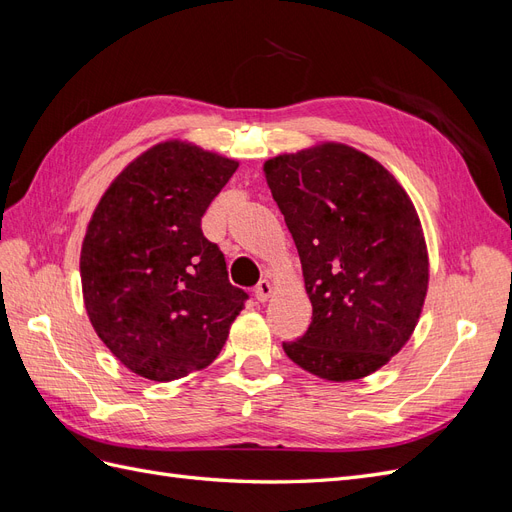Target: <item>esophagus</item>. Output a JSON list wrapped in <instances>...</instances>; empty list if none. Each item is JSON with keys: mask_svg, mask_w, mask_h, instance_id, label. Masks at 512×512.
<instances>
[{"mask_svg": "<svg viewBox=\"0 0 512 512\" xmlns=\"http://www.w3.org/2000/svg\"><path fill=\"white\" fill-rule=\"evenodd\" d=\"M254 294H256L258 301H267V299L271 297V294H273V282L269 280V277H265V280H260V282L256 284Z\"/></svg>", "mask_w": 512, "mask_h": 512, "instance_id": "esophagus-1", "label": "esophagus"}]
</instances>
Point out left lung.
<instances>
[{"instance_id": "left-lung-1", "label": "left lung", "mask_w": 512, "mask_h": 512, "mask_svg": "<svg viewBox=\"0 0 512 512\" xmlns=\"http://www.w3.org/2000/svg\"><path fill=\"white\" fill-rule=\"evenodd\" d=\"M262 170L312 301V324L284 352L331 382L374 374L406 346L427 297V243L408 192L378 160L333 141Z\"/></svg>"}]
</instances>
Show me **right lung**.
<instances>
[{"label": "right lung", "mask_w": 512, "mask_h": 512, "mask_svg": "<svg viewBox=\"0 0 512 512\" xmlns=\"http://www.w3.org/2000/svg\"><path fill=\"white\" fill-rule=\"evenodd\" d=\"M239 162L164 141L108 185L81 247L91 327L134 374L156 382L209 367L247 292L228 282L220 247L200 230Z\"/></svg>", "instance_id": "obj_1"}]
</instances>
